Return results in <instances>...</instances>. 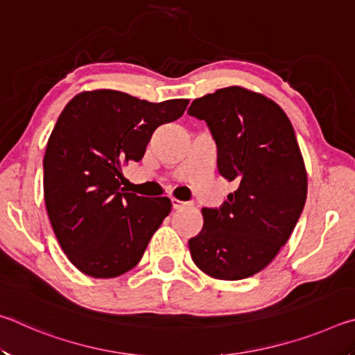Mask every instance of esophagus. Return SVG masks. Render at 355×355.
<instances>
[{
    "label": "esophagus",
    "mask_w": 355,
    "mask_h": 355,
    "mask_svg": "<svg viewBox=\"0 0 355 355\" xmlns=\"http://www.w3.org/2000/svg\"><path fill=\"white\" fill-rule=\"evenodd\" d=\"M171 202H172V208L173 209H180V208H183L186 205V202H182V200H178V199H171Z\"/></svg>",
    "instance_id": "34e87169"
}]
</instances>
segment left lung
Returning a JSON list of instances; mask_svg holds the SVG:
<instances>
[{"label": "left lung", "mask_w": 355, "mask_h": 355, "mask_svg": "<svg viewBox=\"0 0 355 355\" xmlns=\"http://www.w3.org/2000/svg\"><path fill=\"white\" fill-rule=\"evenodd\" d=\"M218 147V171L238 189L219 208H202L203 228L189 239L197 268L220 280L260 272L279 254L307 199V172L293 125L261 94L232 86L192 101Z\"/></svg>", "instance_id": "left-lung-1"}]
</instances>
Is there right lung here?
Segmentation results:
<instances>
[{"label": "right lung", "instance_id": "right-lung-1", "mask_svg": "<svg viewBox=\"0 0 355 355\" xmlns=\"http://www.w3.org/2000/svg\"><path fill=\"white\" fill-rule=\"evenodd\" d=\"M188 103L100 89L64 107L46 144L44 196L58 241L81 272L111 279L141 261L172 203L120 188L122 166L141 161L153 131L182 117Z\"/></svg>", "mask_w": 355, "mask_h": 355}]
</instances>
